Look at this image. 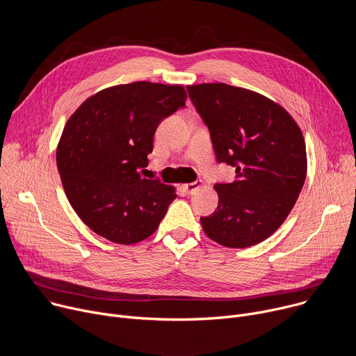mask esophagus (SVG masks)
I'll return each mask as SVG.
<instances>
[{
  "label": "esophagus",
  "mask_w": 356,
  "mask_h": 356,
  "mask_svg": "<svg viewBox=\"0 0 356 356\" xmlns=\"http://www.w3.org/2000/svg\"><path fill=\"white\" fill-rule=\"evenodd\" d=\"M202 181L201 180H195V181H191V183H187V184H183V190L187 193V194H193L198 187H201Z\"/></svg>",
  "instance_id": "1"
}]
</instances>
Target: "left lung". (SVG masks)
I'll return each mask as SVG.
<instances>
[{"instance_id":"obj_1","label":"left lung","mask_w":356,"mask_h":356,"mask_svg":"<svg viewBox=\"0 0 356 356\" xmlns=\"http://www.w3.org/2000/svg\"><path fill=\"white\" fill-rule=\"evenodd\" d=\"M187 92L217 162L235 168L232 183H216L218 206L200 217L202 229L227 248L257 245L283 224L306 180L302 134L284 108L250 90L213 83Z\"/></svg>"}]
</instances>
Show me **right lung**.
I'll return each mask as SVG.
<instances>
[{"instance_id":"right-lung-1","label":"right lung","mask_w":356,"mask_h":356,"mask_svg":"<svg viewBox=\"0 0 356 356\" xmlns=\"http://www.w3.org/2000/svg\"><path fill=\"white\" fill-rule=\"evenodd\" d=\"M183 86L136 81L86 99L67 121L56 152L65 193L95 234L131 245L154 234L175 188L145 179L159 124L186 107Z\"/></svg>"}]
</instances>
